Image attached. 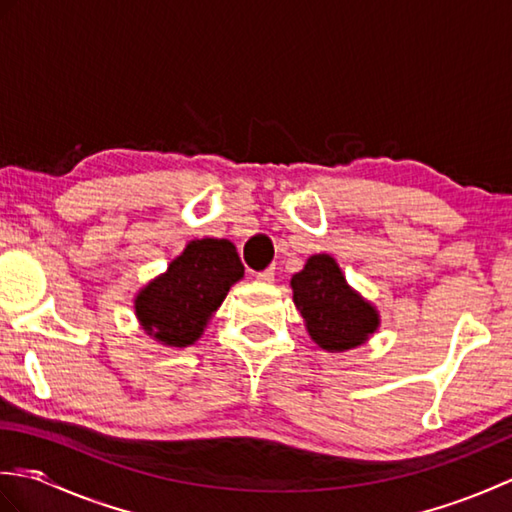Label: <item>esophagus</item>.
Masks as SVG:
<instances>
[{
    "instance_id": "34e87169",
    "label": "esophagus",
    "mask_w": 512,
    "mask_h": 512,
    "mask_svg": "<svg viewBox=\"0 0 512 512\" xmlns=\"http://www.w3.org/2000/svg\"><path fill=\"white\" fill-rule=\"evenodd\" d=\"M255 279L259 281V284H273V281H275V270L273 268L262 270V273H257Z\"/></svg>"
}]
</instances>
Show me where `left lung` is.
Masks as SVG:
<instances>
[{
  "label": "left lung",
  "mask_w": 512,
  "mask_h": 512,
  "mask_svg": "<svg viewBox=\"0 0 512 512\" xmlns=\"http://www.w3.org/2000/svg\"><path fill=\"white\" fill-rule=\"evenodd\" d=\"M292 299L310 339L325 352H347L372 339L380 328V312L354 290L339 262L328 253L310 255L290 279Z\"/></svg>",
  "instance_id": "8db88e82"
}]
</instances>
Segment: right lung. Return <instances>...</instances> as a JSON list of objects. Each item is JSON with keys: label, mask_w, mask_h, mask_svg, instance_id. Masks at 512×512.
I'll use <instances>...</instances> for the list:
<instances>
[{"label": "right lung", "mask_w": 512, "mask_h": 512, "mask_svg": "<svg viewBox=\"0 0 512 512\" xmlns=\"http://www.w3.org/2000/svg\"><path fill=\"white\" fill-rule=\"evenodd\" d=\"M244 277L228 239H191L182 253L134 297L138 325L165 347H189L204 334L228 290Z\"/></svg>", "instance_id": "obj_1"}]
</instances>
